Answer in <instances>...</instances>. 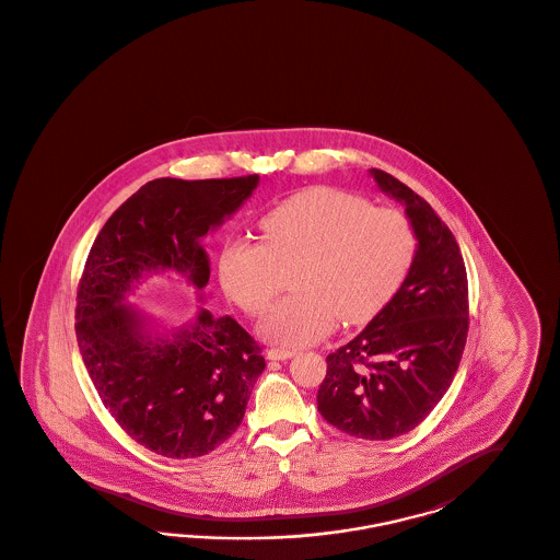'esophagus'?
<instances>
[{
    "label": "esophagus",
    "mask_w": 560,
    "mask_h": 560,
    "mask_svg": "<svg viewBox=\"0 0 560 560\" xmlns=\"http://www.w3.org/2000/svg\"><path fill=\"white\" fill-rule=\"evenodd\" d=\"M295 353H298V349L272 348L269 349L267 358L269 360H290Z\"/></svg>",
    "instance_id": "esophagus-1"
}]
</instances>
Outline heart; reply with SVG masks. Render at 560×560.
Masks as SVG:
<instances>
[{"label": "heart", "mask_w": 560, "mask_h": 560, "mask_svg": "<svg viewBox=\"0 0 560 560\" xmlns=\"http://www.w3.org/2000/svg\"><path fill=\"white\" fill-rule=\"evenodd\" d=\"M260 242L233 237L219 254L225 293L252 318L272 308L279 269L300 260L285 298L267 323L275 341L316 343L341 318L360 325L401 290L416 258V233L393 207L337 188L291 194L258 221Z\"/></svg>", "instance_id": "obj_1"}]
</instances>
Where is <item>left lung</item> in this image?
<instances>
[{
	"mask_svg": "<svg viewBox=\"0 0 560 560\" xmlns=\"http://www.w3.org/2000/svg\"><path fill=\"white\" fill-rule=\"evenodd\" d=\"M381 190L406 205L418 250L401 290L355 339L328 353L318 411L355 439L390 441L443 399L462 362L469 327L459 244L420 194L381 170Z\"/></svg>",
	"mask_w": 560,
	"mask_h": 560,
	"instance_id": "obj_1",
	"label": "left lung"
}]
</instances>
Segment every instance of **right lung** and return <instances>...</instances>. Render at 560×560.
<instances>
[{
  "label": "right lung",
  "mask_w": 560,
  "mask_h": 560,
  "mask_svg": "<svg viewBox=\"0 0 560 560\" xmlns=\"http://www.w3.org/2000/svg\"><path fill=\"white\" fill-rule=\"evenodd\" d=\"M256 184V174L153 179L107 219L89 252L77 291L82 362L119 428L156 455L192 459L225 443L244 420L265 358L232 316L209 310L153 337L124 295L147 270H175L202 290L211 277L202 237Z\"/></svg>",
  "instance_id": "obj_1"
}]
</instances>
